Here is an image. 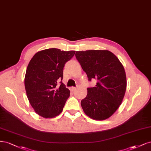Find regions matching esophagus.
Returning <instances> with one entry per match:
<instances>
[{
	"label": "esophagus",
	"mask_w": 151,
	"mask_h": 151,
	"mask_svg": "<svg viewBox=\"0 0 151 151\" xmlns=\"http://www.w3.org/2000/svg\"><path fill=\"white\" fill-rule=\"evenodd\" d=\"M76 89V88H75V87H71V88H70V90H71V91H75Z\"/></svg>",
	"instance_id": "1"
}]
</instances>
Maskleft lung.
<instances>
[{"label":"left lung","instance_id":"left-lung-1","mask_svg":"<svg viewBox=\"0 0 151 151\" xmlns=\"http://www.w3.org/2000/svg\"><path fill=\"white\" fill-rule=\"evenodd\" d=\"M75 56L88 80H97L95 86L87 88L81 101L83 110L92 119H109L121 105L127 88L122 64L108 50L76 51Z\"/></svg>","mask_w":151,"mask_h":151}]
</instances>
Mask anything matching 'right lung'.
<instances>
[{
    "instance_id": "add662e5",
    "label": "right lung",
    "mask_w": 151,
    "mask_h": 151,
    "mask_svg": "<svg viewBox=\"0 0 151 151\" xmlns=\"http://www.w3.org/2000/svg\"><path fill=\"white\" fill-rule=\"evenodd\" d=\"M75 53L50 48L36 52L29 63L24 78L27 96L36 113L44 118L60 114L70 96V90L59 81L65 64Z\"/></svg>"
}]
</instances>
